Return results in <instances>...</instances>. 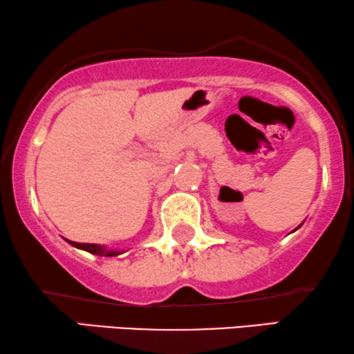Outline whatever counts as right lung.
<instances>
[{
  "mask_svg": "<svg viewBox=\"0 0 354 354\" xmlns=\"http://www.w3.org/2000/svg\"><path fill=\"white\" fill-rule=\"evenodd\" d=\"M68 243L73 245V247H77V248H82L88 253L100 254V257H115V254H120V252L106 250V247H101V245H96V243H78V241H71V240H68Z\"/></svg>",
  "mask_w": 354,
  "mask_h": 354,
  "instance_id": "obj_1",
  "label": "right lung"
}]
</instances>
